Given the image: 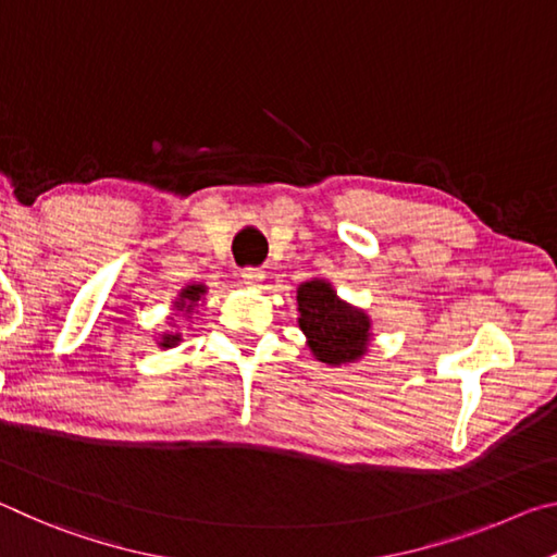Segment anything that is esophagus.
Wrapping results in <instances>:
<instances>
[{
    "label": "esophagus",
    "mask_w": 557,
    "mask_h": 557,
    "mask_svg": "<svg viewBox=\"0 0 557 557\" xmlns=\"http://www.w3.org/2000/svg\"><path fill=\"white\" fill-rule=\"evenodd\" d=\"M240 277L245 280V285L256 287V285H260L262 280H265V272H262L260 268H243L240 270Z\"/></svg>",
    "instance_id": "1"
}]
</instances>
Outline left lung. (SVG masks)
Instances as JSON below:
<instances>
[{"label": "left lung", "mask_w": 557, "mask_h": 557, "mask_svg": "<svg viewBox=\"0 0 557 557\" xmlns=\"http://www.w3.org/2000/svg\"><path fill=\"white\" fill-rule=\"evenodd\" d=\"M299 326L309 346L324 363H351L369 346V319L342 305L332 285L322 280L305 282L297 292Z\"/></svg>", "instance_id": "8db88e82"}]
</instances>
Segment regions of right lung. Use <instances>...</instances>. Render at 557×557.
<instances>
[{"mask_svg":"<svg viewBox=\"0 0 557 557\" xmlns=\"http://www.w3.org/2000/svg\"><path fill=\"white\" fill-rule=\"evenodd\" d=\"M203 295V287L201 285H188L184 292H182V301H178V305H186V301H188V307H191V301H196V299H199ZM178 342V336H174V334H166L164 336V342H162V346H174Z\"/></svg>","mask_w":557,"mask_h":557,"instance_id":"add662e5","label":"right lung"}]
</instances>
